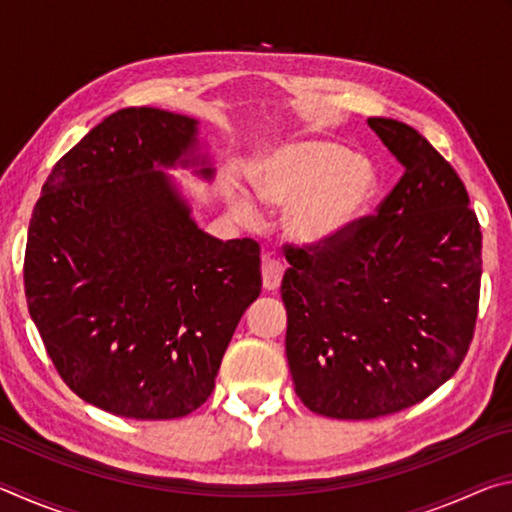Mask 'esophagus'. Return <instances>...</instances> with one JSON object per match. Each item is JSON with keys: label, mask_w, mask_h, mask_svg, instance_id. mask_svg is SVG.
Segmentation results:
<instances>
[{"label": "esophagus", "mask_w": 512, "mask_h": 512, "mask_svg": "<svg viewBox=\"0 0 512 512\" xmlns=\"http://www.w3.org/2000/svg\"><path fill=\"white\" fill-rule=\"evenodd\" d=\"M284 275V266L280 264V259H275L273 255H264L262 257V284L266 291H277L280 289Z\"/></svg>", "instance_id": "obj_1"}]
</instances>
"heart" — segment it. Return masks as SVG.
<instances>
[{"label": "heart", "instance_id": "b5f03b06", "mask_svg": "<svg viewBox=\"0 0 512 512\" xmlns=\"http://www.w3.org/2000/svg\"><path fill=\"white\" fill-rule=\"evenodd\" d=\"M253 194L264 205L287 207L284 230L305 248H323L357 225L377 192V176L348 146L307 140L273 146L250 169ZM232 214L259 219L255 198L244 189L230 196Z\"/></svg>", "mask_w": 512, "mask_h": 512}]
</instances>
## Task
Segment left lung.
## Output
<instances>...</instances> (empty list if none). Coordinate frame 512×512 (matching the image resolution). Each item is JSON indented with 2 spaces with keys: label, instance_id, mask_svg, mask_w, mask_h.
<instances>
[{
  "label": "left lung",
  "instance_id": "8db88e82",
  "mask_svg": "<svg viewBox=\"0 0 512 512\" xmlns=\"http://www.w3.org/2000/svg\"><path fill=\"white\" fill-rule=\"evenodd\" d=\"M368 126L404 164L377 216L316 253L289 250L287 361L309 411L370 420L422 402L470 348L481 228L443 155L415 128Z\"/></svg>",
  "mask_w": 512,
  "mask_h": 512
}]
</instances>
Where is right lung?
I'll return each mask as SVG.
<instances>
[{
  "label": "right lung",
  "instance_id": "add662e5",
  "mask_svg": "<svg viewBox=\"0 0 512 512\" xmlns=\"http://www.w3.org/2000/svg\"><path fill=\"white\" fill-rule=\"evenodd\" d=\"M171 169L212 183L198 119L117 110L56 162L29 223L24 289L49 357L121 418L198 409L262 291L257 241L207 235Z\"/></svg>",
  "mask_w": 512,
  "mask_h": 512
}]
</instances>
